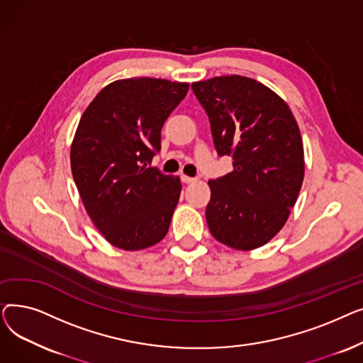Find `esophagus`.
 Segmentation results:
<instances>
[{
    "instance_id": "esophagus-1",
    "label": "esophagus",
    "mask_w": 363,
    "mask_h": 363,
    "mask_svg": "<svg viewBox=\"0 0 363 363\" xmlns=\"http://www.w3.org/2000/svg\"><path fill=\"white\" fill-rule=\"evenodd\" d=\"M181 181L184 184H193L197 181V178H191V177H186V175H181Z\"/></svg>"
}]
</instances>
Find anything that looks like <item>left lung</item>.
Segmentation results:
<instances>
[{
	"label": "left lung",
	"mask_w": 363,
	"mask_h": 363,
	"mask_svg": "<svg viewBox=\"0 0 363 363\" xmlns=\"http://www.w3.org/2000/svg\"><path fill=\"white\" fill-rule=\"evenodd\" d=\"M191 88L218 155L231 156L234 166L208 181V230L233 249H257L279 233L300 193L304 157L297 122L274 91L245 76H219Z\"/></svg>",
	"instance_id": "left-lung-1"
}]
</instances>
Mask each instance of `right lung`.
<instances>
[{
    "label": "right lung",
    "instance_id": "1",
    "mask_svg": "<svg viewBox=\"0 0 363 363\" xmlns=\"http://www.w3.org/2000/svg\"><path fill=\"white\" fill-rule=\"evenodd\" d=\"M188 84L155 78L116 81L84 111L70 166L84 206L114 247L141 250L167 234L181 181L151 167L162 128Z\"/></svg>",
    "mask_w": 363,
    "mask_h": 363
}]
</instances>
